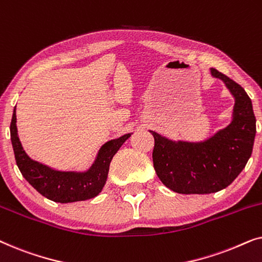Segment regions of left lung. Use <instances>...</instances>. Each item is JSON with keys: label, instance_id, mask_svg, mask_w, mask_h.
<instances>
[{"label": "left lung", "instance_id": "obj_1", "mask_svg": "<svg viewBox=\"0 0 262 262\" xmlns=\"http://www.w3.org/2000/svg\"><path fill=\"white\" fill-rule=\"evenodd\" d=\"M235 98L232 120L204 142L170 141L150 131L155 139L152 162L157 177L168 188L182 194H209L228 187L252 156L256 119L252 100L241 85L216 69Z\"/></svg>", "mask_w": 262, "mask_h": 262}]
</instances>
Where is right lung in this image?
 Returning <instances> with one entry per match:
<instances>
[{
    "label": "right lung",
    "mask_w": 262,
    "mask_h": 262,
    "mask_svg": "<svg viewBox=\"0 0 262 262\" xmlns=\"http://www.w3.org/2000/svg\"><path fill=\"white\" fill-rule=\"evenodd\" d=\"M130 136L131 134H126L105 143L88 170L60 171L33 161L25 152L17 136L16 106L10 123L14 155L23 177L45 198L62 204L81 202L98 195L106 184L111 161Z\"/></svg>",
    "instance_id": "1"
}]
</instances>
